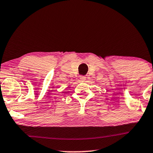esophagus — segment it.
I'll list each match as a JSON object with an SVG mask.
<instances>
[{
    "instance_id": "obj_1",
    "label": "esophagus",
    "mask_w": 153,
    "mask_h": 153,
    "mask_svg": "<svg viewBox=\"0 0 153 153\" xmlns=\"http://www.w3.org/2000/svg\"><path fill=\"white\" fill-rule=\"evenodd\" d=\"M86 77L85 76H80V77H79V79H80V81L81 82H84L86 80Z\"/></svg>"
}]
</instances>
